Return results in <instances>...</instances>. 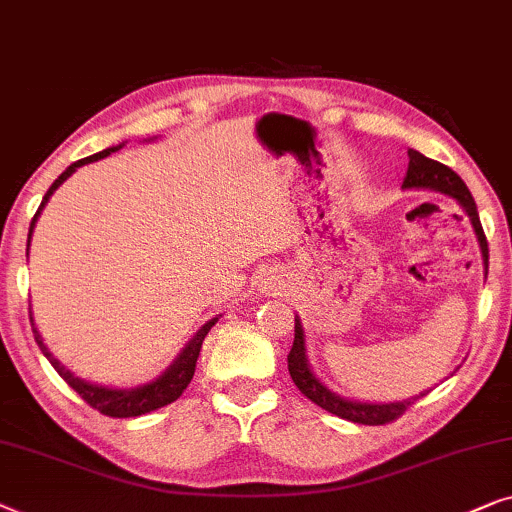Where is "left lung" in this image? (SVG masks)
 Here are the masks:
<instances>
[{
  "instance_id": "1",
  "label": "left lung",
  "mask_w": 512,
  "mask_h": 512,
  "mask_svg": "<svg viewBox=\"0 0 512 512\" xmlns=\"http://www.w3.org/2000/svg\"><path fill=\"white\" fill-rule=\"evenodd\" d=\"M404 189H436L443 191V194L453 196L464 207L466 214L471 217V224L476 228L480 249H483L485 268H487V238L483 226H480V217L476 210V201H473L471 191L466 189L462 177H459L453 168L439 164V161L427 159L425 154L416 150H409V168H406L404 175ZM288 374H291L293 383L298 385V390L311 399L316 406H321L332 416H339L344 420L358 422V425H388V422H395L397 418L404 416V411L416 402V399H409V402H397V404H360V402H346V399L332 395V392L316 381V376L311 374L305 358V335H302V325L298 318H295V339L291 346V353H288Z\"/></svg>"
}]
</instances>
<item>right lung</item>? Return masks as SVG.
<instances>
[{
    "label": "right lung",
    "instance_id": "right-lung-1",
    "mask_svg": "<svg viewBox=\"0 0 512 512\" xmlns=\"http://www.w3.org/2000/svg\"><path fill=\"white\" fill-rule=\"evenodd\" d=\"M122 145L117 147H108V150H103L99 154H92V157L87 159H80L76 161V164H71L69 168L64 170L62 175L57 177V180L53 182V187L48 189V194L43 196V201L39 205V210H36L34 219H32V226H29V238H32V228H34V221L36 217H39L41 207L48 203V198L53 191L62 184L66 177H69L73 170L85 166V164H92V161H99L103 157H108L110 152H117L120 150ZM217 323V318H212L210 323H205L201 330L196 332V337L191 339L189 346L184 348L180 358L175 360V365L168 369V372L164 376H159L157 381L147 383L143 385V388H136V390H110V388H99V385H92V383H85L80 381L73 376L69 369H64L59 362L53 358V353L48 351L46 346H43V339L39 332H36L34 323H32V330H34V339L36 344H39V348L43 351V355L50 360V365H53L57 369V374L62 376V379L71 385L73 390L78 392L80 397L85 399V404H90L92 409H96L99 413H103V416L108 418H136V416H143V413H150V411H157L161 409V406H166L170 402H175V399H180V395L184 390H187V385L191 383V379H194V372H196V360H198V353H201V346H203V339L207 337V332L212 330V325Z\"/></svg>",
    "mask_w": 512,
    "mask_h": 512
}]
</instances>
